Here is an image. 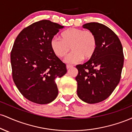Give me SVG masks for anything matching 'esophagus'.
I'll list each match as a JSON object with an SVG mask.
<instances>
[{
	"label": "esophagus",
	"mask_w": 132,
	"mask_h": 132,
	"mask_svg": "<svg viewBox=\"0 0 132 132\" xmlns=\"http://www.w3.org/2000/svg\"><path fill=\"white\" fill-rule=\"evenodd\" d=\"M73 67V66H72V65H69V64H67L66 65V68H67V69H70V68Z\"/></svg>",
	"instance_id": "34e87169"
}]
</instances>
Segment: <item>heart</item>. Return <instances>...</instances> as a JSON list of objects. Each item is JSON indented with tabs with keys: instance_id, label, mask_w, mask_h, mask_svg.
I'll use <instances>...</instances> for the list:
<instances>
[{
	"instance_id": "1",
	"label": "heart",
	"mask_w": 132,
	"mask_h": 132,
	"mask_svg": "<svg viewBox=\"0 0 132 132\" xmlns=\"http://www.w3.org/2000/svg\"><path fill=\"white\" fill-rule=\"evenodd\" d=\"M62 39L54 37L50 41L53 53L59 57L66 55L70 49L72 50L65 57L69 64L79 63L84 60H90L97 48V40L94 33L90 31L76 28H69L61 34Z\"/></svg>"
}]
</instances>
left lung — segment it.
Returning a JSON list of instances; mask_svg holds the SVG:
<instances>
[{"label": "left lung", "instance_id": "1", "mask_svg": "<svg viewBox=\"0 0 132 132\" xmlns=\"http://www.w3.org/2000/svg\"><path fill=\"white\" fill-rule=\"evenodd\" d=\"M82 28L94 33L97 48L91 59L76 66L77 94L84 102L95 104L109 97L119 84L123 66V48L116 33L102 23H87Z\"/></svg>", "mask_w": 132, "mask_h": 132}]
</instances>
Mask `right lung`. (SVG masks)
I'll use <instances>...</instances> for the list:
<instances>
[{
  "label": "right lung",
  "mask_w": 132,
  "mask_h": 132,
  "mask_svg": "<svg viewBox=\"0 0 132 132\" xmlns=\"http://www.w3.org/2000/svg\"><path fill=\"white\" fill-rule=\"evenodd\" d=\"M63 28L43 20L24 28L15 39L10 54L13 79L31 102L49 104L58 94L55 79L61 78L67 69L51 50L50 41Z\"/></svg>",
  "instance_id": "1"
}]
</instances>
